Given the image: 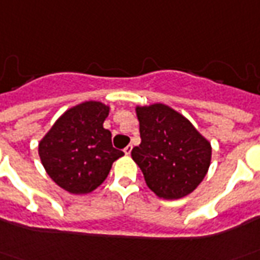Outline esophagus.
Wrapping results in <instances>:
<instances>
[{
	"mask_svg": "<svg viewBox=\"0 0 260 260\" xmlns=\"http://www.w3.org/2000/svg\"><path fill=\"white\" fill-rule=\"evenodd\" d=\"M131 152H132V145H128V146H126V148L124 149V153L126 156H129Z\"/></svg>",
	"mask_w": 260,
	"mask_h": 260,
	"instance_id": "obj_1",
	"label": "esophagus"
}]
</instances>
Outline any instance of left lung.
<instances>
[{
	"instance_id": "1",
	"label": "left lung",
	"mask_w": 260,
	"mask_h": 260,
	"mask_svg": "<svg viewBox=\"0 0 260 260\" xmlns=\"http://www.w3.org/2000/svg\"><path fill=\"white\" fill-rule=\"evenodd\" d=\"M141 143L131 156L148 187L165 200L186 197L204 180L211 143L180 112L161 103L136 105Z\"/></svg>"
}]
</instances>
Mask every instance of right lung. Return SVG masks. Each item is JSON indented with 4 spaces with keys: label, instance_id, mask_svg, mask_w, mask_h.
Masks as SVG:
<instances>
[{
    "label": "right lung",
    "instance_id": "add662e5",
    "mask_svg": "<svg viewBox=\"0 0 260 260\" xmlns=\"http://www.w3.org/2000/svg\"><path fill=\"white\" fill-rule=\"evenodd\" d=\"M110 105L84 101L57 118L39 142V157L49 177L72 194H88L107 179L124 152L112 148L105 129Z\"/></svg>",
    "mask_w": 260,
    "mask_h": 260
}]
</instances>
